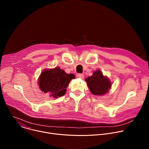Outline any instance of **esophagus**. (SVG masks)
<instances>
[{
    "mask_svg": "<svg viewBox=\"0 0 149 149\" xmlns=\"http://www.w3.org/2000/svg\"><path fill=\"white\" fill-rule=\"evenodd\" d=\"M78 77L79 78H82V79H83V78H84V74H78Z\"/></svg>",
    "mask_w": 149,
    "mask_h": 149,
    "instance_id": "1",
    "label": "esophagus"
}]
</instances>
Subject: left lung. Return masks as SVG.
Returning <instances> with one entry per match:
<instances>
[{"mask_svg":"<svg viewBox=\"0 0 149 149\" xmlns=\"http://www.w3.org/2000/svg\"><path fill=\"white\" fill-rule=\"evenodd\" d=\"M87 86L91 93L94 95H104L109 93L111 88V82L102 72L97 70L93 75L86 79Z\"/></svg>","mask_w":149,"mask_h":149,"instance_id":"left-lung-1","label":"left lung"}]
</instances>
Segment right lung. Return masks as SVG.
Returning <instances> with one entry per match:
<instances>
[{"label": "right lung", "instance_id": "right-lung-1", "mask_svg": "<svg viewBox=\"0 0 149 149\" xmlns=\"http://www.w3.org/2000/svg\"><path fill=\"white\" fill-rule=\"evenodd\" d=\"M75 78L72 74H67L64 70L56 67L52 69H45L38 78V86L42 92L49 93L51 97L57 98L66 93L71 79Z\"/></svg>", "mask_w": 149, "mask_h": 149}]
</instances>
